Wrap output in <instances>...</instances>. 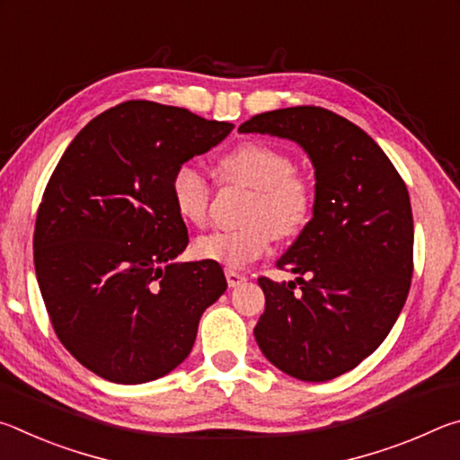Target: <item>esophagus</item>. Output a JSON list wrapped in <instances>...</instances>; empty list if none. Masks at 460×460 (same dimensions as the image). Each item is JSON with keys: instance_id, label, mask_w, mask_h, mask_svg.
<instances>
[{"instance_id": "1", "label": "esophagus", "mask_w": 460, "mask_h": 460, "mask_svg": "<svg viewBox=\"0 0 460 460\" xmlns=\"http://www.w3.org/2000/svg\"><path fill=\"white\" fill-rule=\"evenodd\" d=\"M225 278H227V284H229V288H235V286H239V284H243V282H245V276H243V274H239V271H233V270H227V271H225Z\"/></svg>"}]
</instances>
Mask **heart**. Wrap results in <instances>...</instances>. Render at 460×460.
<instances>
[{
    "label": "heart",
    "instance_id": "b5f03b06",
    "mask_svg": "<svg viewBox=\"0 0 460 460\" xmlns=\"http://www.w3.org/2000/svg\"><path fill=\"white\" fill-rule=\"evenodd\" d=\"M221 170L229 181L253 190L243 215L247 225L200 235L192 252L200 260L241 270L268 252L274 235L288 237L302 229L313 207V194L305 178L294 172L290 155L261 142L233 147L223 155ZM170 197L182 221L200 225L208 211L211 186L197 164L184 162L170 178Z\"/></svg>",
    "mask_w": 460,
    "mask_h": 460
}]
</instances>
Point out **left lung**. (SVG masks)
<instances>
[{"label":"left lung","instance_id":"1","mask_svg":"<svg viewBox=\"0 0 460 460\" xmlns=\"http://www.w3.org/2000/svg\"><path fill=\"white\" fill-rule=\"evenodd\" d=\"M239 131L290 139L314 168L313 219L276 261L298 278L258 279L266 310L255 341L296 379L339 377L376 351L406 305L414 258L406 184L361 128L321 107L260 113Z\"/></svg>","mask_w":460,"mask_h":460}]
</instances>
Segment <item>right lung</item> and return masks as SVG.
<instances>
[{"label":"right lung","mask_w":460,"mask_h":460,"mask_svg":"<svg viewBox=\"0 0 460 460\" xmlns=\"http://www.w3.org/2000/svg\"><path fill=\"white\" fill-rule=\"evenodd\" d=\"M231 129L182 107L128 101L89 121L54 168L36 217V278L57 337L99 377H164L227 290L217 261H176L189 235L170 178Z\"/></svg>","instance_id":"add662e5"}]
</instances>
